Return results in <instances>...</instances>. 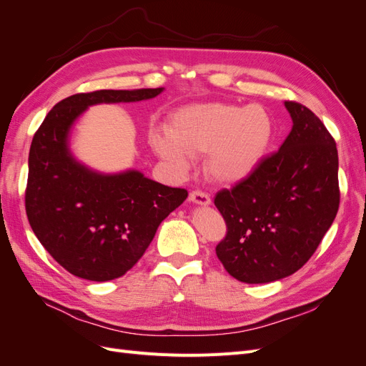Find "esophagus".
<instances>
[{
	"label": "esophagus",
	"mask_w": 366,
	"mask_h": 366,
	"mask_svg": "<svg viewBox=\"0 0 366 366\" xmlns=\"http://www.w3.org/2000/svg\"><path fill=\"white\" fill-rule=\"evenodd\" d=\"M189 202H192L195 204L207 206V204H210V197L206 192H202V191H192L189 194Z\"/></svg>",
	"instance_id": "esophagus-1"
}]
</instances>
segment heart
Wrapping results in <instances>:
<instances>
[{"mask_svg":"<svg viewBox=\"0 0 366 366\" xmlns=\"http://www.w3.org/2000/svg\"><path fill=\"white\" fill-rule=\"evenodd\" d=\"M272 136V119L262 107L206 102L177 109L168 129L151 136V145L179 171H186L195 156L206 152L209 179L234 184L258 168Z\"/></svg>","mask_w":366,"mask_h":366,"instance_id":"b5f03b06","label":"heart"}]
</instances>
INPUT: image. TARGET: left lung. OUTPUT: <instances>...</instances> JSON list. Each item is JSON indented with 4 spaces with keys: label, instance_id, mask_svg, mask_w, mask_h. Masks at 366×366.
I'll return each mask as SVG.
<instances>
[{
    "label": "left lung",
    "instance_id": "8db88e82",
    "mask_svg": "<svg viewBox=\"0 0 366 366\" xmlns=\"http://www.w3.org/2000/svg\"><path fill=\"white\" fill-rule=\"evenodd\" d=\"M293 128L246 180L215 195L227 232L217 257L235 280L273 282L312 258L336 218V142L307 107L287 101Z\"/></svg>",
    "mask_w": 366,
    "mask_h": 366
}]
</instances>
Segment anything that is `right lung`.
Listing matches in <instances>:
<instances>
[{
    "instance_id": "obj_1",
    "label": "right lung",
    "mask_w": 366,
    "mask_h": 366,
    "mask_svg": "<svg viewBox=\"0 0 366 366\" xmlns=\"http://www.w3.org/2000/svg\"><path fill=\"white\" fill-rule=\"evenodd\" d=\"M163 88L99 90L54 105L31 140L26 212L31 230L53 259L77 278H120L145 253L157 227L187 197L182 187L139 171L101 174L77 162L70 129L88 107L139 102Z\"/></svg>"
}]
</instances>
